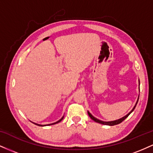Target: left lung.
Here are the masks:
<instances>
[{"label":"left lung","mask_w":153,"mask_h":153,"mask_svg":"<svg viewBox=\"0 0 153 153\" xmlns=\"http://www.w3.org/2000/svg\"><path fill=\"white\" fill-rule=\"evenodd\" d=\"M139 81H140V80H139ZM138 99H139V98H138ZM137 102H138V100H137V103H136V104H135V106H134V108H132V110H131V111L129 112V114H128L126 115L125 117H122V118L119 119H118V120L112 121V122H103V121H101V120H99V119H98L95 118V117H94V116H93V115H91V114L90 112H89V111H88V114L89 117H90L94 121V122H98V123H100V124H105V125H109V126H114V125H117V124H120V123H121V122H122L124 120V119H125L126 118H127V117H128V116H129V114H130L131 113V112H132L133 111H134V108H135V107H136V105H137Z\"/></svg>","instance_id":"1"}]
</instances>
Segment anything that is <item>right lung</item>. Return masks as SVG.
Segmentation results:
<instances>
[{
    "label": "right lung",
    "instance_id": "1",
    "mask_svg": "<svg viewBox=\"0 0 153 153\" xmlns=\"http://www.w3.org/2000/svg\"><path fill=\"white\" fill-rule=\"evenodd\" d=\"M63 118H64V117H62V118H61L60 119H59V121H57V122H55V123H53V124H48V125H52V124H57V123H59V122H61V121L62 120ZM34 124H35V123H34ZM36 124V125H38V126H41V127H43V126H45V125H41V124Z\"/></svg>",
    "mask_w": 153,
    "mask_h": 153
}]
</instances>
